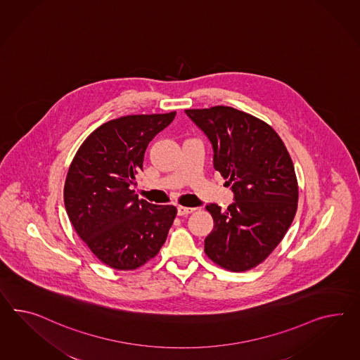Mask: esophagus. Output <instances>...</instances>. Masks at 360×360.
Masks as SVG:
<instances>
[{
  "label": "esophagus",
  "mask_w": 360,
  "mask_h": 360,
  "mask_svg": "<svg viewBox=\"0 0 360 360\" xmlns=\"http://www.w3.org/2000/svg\"><path fill=\"white\" fill-rule=\"evenodd\" d=\"M195 209L194 207H184V206H179L177 207V214L179 215H188L191 212H193Z\"/></svg>",
  "instance_id": "1"
}]
</instances>
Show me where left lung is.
<instances>
[{
    "mask_svg": "<svg viewBox=\"0 0 360 360\" xmlns=\"http://www.w3.org/2000/svg\"><path fill=\"white\" fill-rule=\"evenodd\" d=\"M212 142L214 168L231 185L227 210L206 206L214 230L205 253L231 271H247L265 261L285 238L297 209V180L283 141L265 121L217 105L185 110Z\"/></svg>",
    "mask_w": 360,
    "mask_h": 360,
    "instance_id": "left-lung-1",
    "label": "left lung"
}]
</instances>
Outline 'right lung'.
Instances as JSON below:
<instances>
[{
  "instance_id": "add662e5",
  "label": "right lung",
  "mask_w": 360,
  "mask_h": 360,
  "mask_svg": "<svg viewBox=\"0 0 360 360\" xmlns=\"http://www.w3.org/2000/svg\"><path fill=\"white\" fill-rule=\"evenodd\" d=\"M176 112L130 115L108 121L84 139L69 167L65 209L94 255L117 270L155 257L175 219V206L139 200L129 189L143 166L148 142Z\"/></svg>"
}]
</instances>
